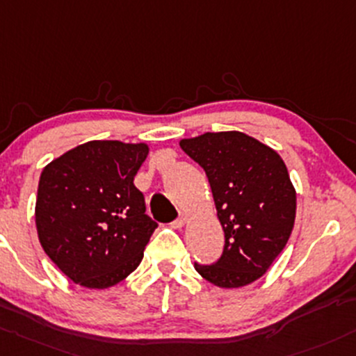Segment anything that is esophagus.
<instances>
[{
    "label": "esophagus",
    "instance_id": "34e87169",
    "mask_svg": "<svg viewBox=\"0 0 356 356\" xmlns=\"http://www.w3.org/2000/svg\"><path fill=\"white\" fill-rule=\"evenodd\" d=\"M186 223H188V215H184V213H182L181 216H179L177 220H174V222H172V227L174 228H182L186 225Z\"/></svg>",
    "mask_w": 356,
    "mask_h": 356
}]
</instances>
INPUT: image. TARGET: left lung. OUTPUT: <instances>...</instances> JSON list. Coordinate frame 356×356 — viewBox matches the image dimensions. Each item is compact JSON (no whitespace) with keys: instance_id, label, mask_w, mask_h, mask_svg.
Returning <instances> with one entry per match:
<instances>
[{"instance_id":"8db88e82","label":"left lung","mask_w":356,"mask_h":356,"mask_svg":"<svg viewBox=\"0 0 356 356\" xmlns=\"http://www.w3.org/2000/svg\"><path fill=\"white\" fill-rule=\"evenodd\" d=\"M179 145L207 172L225 232L222 257L194 268L220 288L250 285L285 249L295 223L297 193L285 162L241 131L204 133Z\"/></svg>"}]
</instances>
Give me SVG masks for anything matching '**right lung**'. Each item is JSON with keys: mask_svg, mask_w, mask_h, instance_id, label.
<instances>
[{"mask_svg": "<svg viewBox=\"0 0 356 356\" xmlns=\"http://www.w3.org/2000/svg\"><path fill=\"white\" fill-rule=\"evenodd\" d=\"M148 152L145 143L95 140L44 167L37 235L44 252L76 285L114 286L143 259L156 223L133 181Z\"/></svg>", "mask_w": 356, "mask_h": 356, "instance_id": "right-lung-1", "label": "right lung"}]
</instances>
